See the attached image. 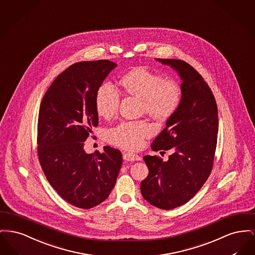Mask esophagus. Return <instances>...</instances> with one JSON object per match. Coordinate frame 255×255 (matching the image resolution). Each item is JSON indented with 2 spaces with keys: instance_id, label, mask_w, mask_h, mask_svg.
Wrapping results in <instances>:
<instances>
[{
  "instance_id": "1",
  "label": "esophagus",
  "mask_w": 255,
  "mask_h": 255,
  "mask_svg": "<svg viewBox=\"0 0 255 255\" xmlns=\"http://www.w3.org/2000/svg\"><path fill=\"white\" fill-rule=\"evenodd\" d=\"M123 158L124 160L126 161H139L141 160V157L137 154H134L131 152H127V153H124L123 155Z\"/></svg>"
}]
</instances>
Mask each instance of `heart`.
I'll return each instance as SVG.
<instances>
[{
	"instance_id": "b5f03b06",
	"label": "heart",
	"mask_w": 255,
	"mask_h": 255,
	"mask_svg": "<svg viewBox=\"0 0 255 255\" xmlns=\"http://www.w3.org/2000/svg\"><path fill=\"white\" fill-rule=\"evenodd\" d=\"M128 94L143 101L144 109L152 118L166 121L179 108L182 91L176 81L165 80L147 68L134 69L122 80ZM120 105V93L112 83L102 84L95 98L98 114L106 119L111 118ZM153 133V128L147 122L125 121L108 129V140L118 147L136 149L143 145L144 139Z\"/></svg>"
}]
</instances>
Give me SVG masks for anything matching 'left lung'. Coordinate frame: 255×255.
Returning a JSON list of instances; mask_svg holds the SVG:
<instances>
[{
	"label": "left lung",
	"instance_id": "1",
	"mask_svg": "<svg viewBox=\"0 0 255 255\" xmlns=\"http://www.w3.org/2000/svg\"><path fill=\"white\" fill-rule=\"evenodd\" d=\"M157 60L178 73L182 99L151 144L154 151L173 148L174 153L167 161L156 155L144 156L148 174L140 189L150 204L169 210L190 201L211 174L219 130L218 108L208 84L187 62Z\"/></svg>",
	"mask_w": 255,
	"mask_h": 255
}]
</instances>
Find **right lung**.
<instances>
[{
  "label": "right lung",
  "instance_id": "right-lung-1",
  "mask_svg": "<svg viewBox=\"0 0 255 255\" xmlns=\"http://www.w3.org/2000/svg\"><path fill=\"white\" fill-rule=\"evenodd\" d=\"M117 66L107 60L81 61L56 77L41 102L37 153L42 170L70 204L89 209L108 199L122 166L119 149L86 153L83 146L99 124L95 98Z\"/></svg>",
  "mask_w": 255,
  "mask_h": 255
}]
</instances>
